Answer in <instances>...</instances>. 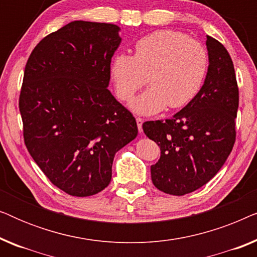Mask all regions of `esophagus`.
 I'll return each mask as SVG.
<instances>
[{
	"label": "esophagus",
	"instance_id": "esophagus-1",
	"mask_svg": "<svg viewBox=\"0 0 257 257\" xmlns=\"http://www.w3.org/2000/svg\"><path fill=\"white\" fill-rule=\"evenodd\" d=\"M143 122H144V119L143 118H140V117L137 118V125H138L139 132L143 131Z\"/></svg>",
	"mask_w": 257,
	"mask_h": 257
}]
</instances>
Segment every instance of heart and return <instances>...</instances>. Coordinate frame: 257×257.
I'll return each mask as SVG.
<instances>
[{
    "instance_id": "heart-1",
    "label": "heart",
    "mask_w": 257,
    "mask_h": 257,
    "mask_svg": "<svg viewBox=\"0 0 257 257\" xmlns=\"http://www.w3.org/2000/svg\"><path fill=\"white\" fill-rule=\"evenodd\" d=\"M206 48L175 30H158L135 45V56L118 54L111 77L119 99L128 101L145 85L151 87L132 101L139 114H154L165 107L180 108L200 92L208 71Z\"/></svg>"
}]
</instances>
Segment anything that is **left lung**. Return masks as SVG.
I'll list each match as a JSON object with an SVG mask.
<instances>
[{"label": "left lung", "instance_id": "1", "mask_svg": "<svg viewBox=\"0 0 257 257\" xmlns=\"http://www.w3.org/2000/svg\"><path fill=\"white\" fill-rule=\"evenodd\" d=\"M209 66L205 83L191 103L172 118L145 121V135L161 156L151 166L159 191L185 195L206 185L223 166L236 138L238 87L227 49L207 36Z\"/></svg>", "mask_w": 257, "mask_h": 257}]
</instances>
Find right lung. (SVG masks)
<instances>
[{"mask_svg": "<svg viewBox=\"0 0 257 257\" xmlns=\"http://www.w3.org/2000/svg\"><path fill=\"white\" fill-rule=\"evenodd\" d=\"M119 27L73 21L45 36L24 69L19 106L30 156L72 196L107 187L114 154L138 135L136 118L108 91Z\"/></svg>", "mask_w": 257, "mask_h": 257, "instance_id": "right-lung-1", "label": "right lung"}]
</instances>
